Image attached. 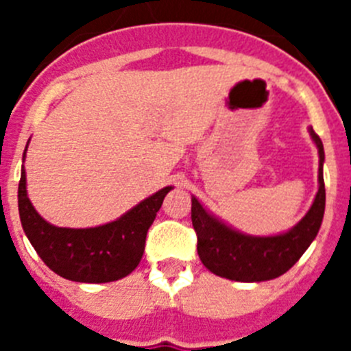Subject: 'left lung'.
<instances>
[{"label":"left lung","instance_id":"8db88e82","mask_svg":"<svg viewBox=\"0 0 351 351\" xmlns=\"http://www.w3.org/2000/svg\"><path fill=\"white\" fill-rule=\"evenodd\" d=\"M320 158L318 191L311 207L297 225L276 235H250L223 221L191 195V221L197 232V251L213 274L241 283H260L280 278L304 255L320 230L325 213L324 144L308 128Z\"/></svg>","mask_w":351,"mask_h":351}]
</instances>
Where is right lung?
I'll return each instance as SVG.
<instances>
[{"label": "right lung", "mask_w": 351, "mask_h": 351, "mask_svg": "<svg viewBox=\"0 0 351 351\" xmlns=\"http://www.w3.org/2000/svg\"><path fill=\"white\" fill-rule=\"evenodd\" d=\"M26 151L27 145L23 160H26ZM170 190L172 186L161 188L105 225L66 228L45 221L33 207L23 165L17 195L19 216L31 246L51 271L77 283H108L135 271L144 255L149 226Z\"/></svg>", "instance_id": "add662e5"}]
</instances>
